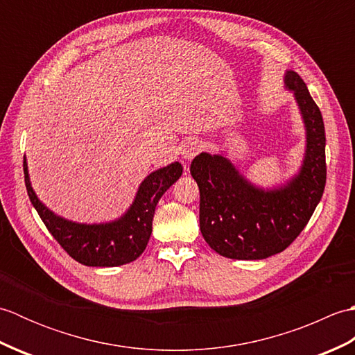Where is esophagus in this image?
I'll use <instances>...</instances> for the list:
<instances>
[{"instance_id":"34e87169","label":"esophagus","mask_w":355,"mask_h":355,"mask_svg":"<svg viewBox=\"0 0 355 355\" xmlns=\"http://www.w3.org/2000/svg\"><path fill=\"white\" fill-rule=\"evenodd\" d=\"M202 150V143L198 139H189L183 143L182 157L186 160H192L195 155H198Z\"/></svg>"}]
</instances>
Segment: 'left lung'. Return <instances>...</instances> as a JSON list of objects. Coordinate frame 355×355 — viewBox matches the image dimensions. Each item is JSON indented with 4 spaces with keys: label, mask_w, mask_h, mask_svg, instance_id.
I'll return each mask as SVG.
<instances>
[{
    "label": "left lung",
    "mask_w": 355,
    "mask_h": 355,
    "mask_svg": "<svg viewBox=\"0 0 355 355\" xmlns=\"http://www.w3.org/2000/svg\"><path fill=\"white\" fill-rule=\"evenodd\" d=\"M306 130L305 160L285 186L262 191L241 175L227 158L202 153L191 173L200 187V230L216 253L230 259H266L284 252L318 207L327 183L325 125L297 73L286 71Z\"/></svg>",
    "instance_id": "obj_1"
}]
</instances>
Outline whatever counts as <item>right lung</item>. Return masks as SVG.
Instances as JSON below:
<instances>
[{
  "instance_id": "add662e5",
  "label": "right lung",
  "mask_w": 355,
  "mask_h": 355,
  "mask_svg": "<svg viewBox=\"0 0 355 355\" xmlns=\"http://www.w3.org/2000/svg\"><path fill=\"white\" fill-rule=\"evenodd\" d=\"M178 162L143 180L130 210L107 224H78L58 216L37 200L30 186L24 157V180L28 198L45 227L74 261L88 267H117L132 262L145 250L153 232L155 206L162 195L182 177Z\"/></svg>"
}]
</instances>
